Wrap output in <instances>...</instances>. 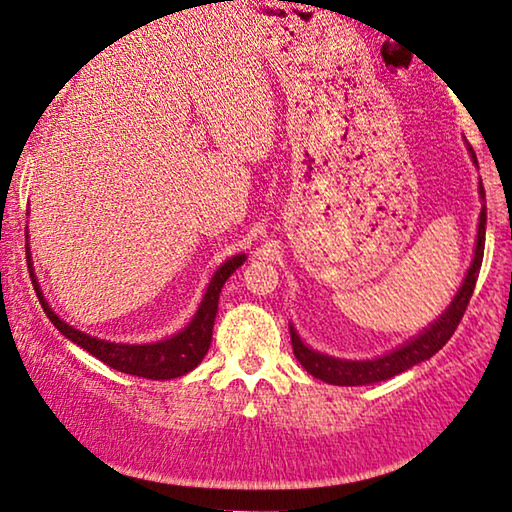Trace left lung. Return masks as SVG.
Segmentation results:
<instances>
[{"label":"left lung","instance_id":"8db88e82","mask_svg":"<svg viewBox=\"0 0 512 512\" xmlns=\"http://www.w3.org/2000/svg\"><path fill=\"white\" fill-rule=\"evenodd\" d=\"M469 155L475 167H478V157H475V150L471 146H469ZM480 199H482V208H480L478 239H475L473 262L462 280V287H459L455 299H452V304L445 308L443 315H438L427 329H422L420 334L399 345V348H394L390 352H385V355L373 357V359H338V357L325 355V352L308 348V345L301 341L297 329L290 325L292 350H294V357L299 359V364L304 366L313 378L325 380L329 385L357 387V385L380 383V380H390L403 371L413 369L415 364L424 362V359L434 357L436 352L450 341V336L455 334L459 320L464 318L466 306H469L475 280H478L482 255H485V225H487L485 187H482V183H480Z\"/></svg>","mask_w":512,"mask_h":512}]
</instances>
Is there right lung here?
<instances>
[{"mask_svg": "<svg viewBox=\"0 0 512 512\" xmlns=\"http://www.w3.org/2000/svg\"><path fill=\"white\" fill-rule=\"evenodd\" d=\"M27 239H30V234H27ZM243 262H246V255H234L218 266V271L213 273L211 280H208V287L197 313L192 315V320L187 322L178 334L162 338V341L155 343H111L104 341V338L85 334V331L71 327L64 320L57 318V313L48 306L46 297H43L37 276H34L30 243H27V266H30V278L34 290H37L39 304L43 308V313L50 318V322L62 331V336L69 338L71 343L81 345V348L88 350L92 357L102 359V362L106 366H111V369L148 380L181 378L192 369H197V364H201V359H204L208 352V345H211L222 285L227 283V278L232 276Z\"/></svg>", "mask_w": 512, "mask_h": 512, "instance_id": "right-lung-1", "label": "right lung"}]
</instances>
